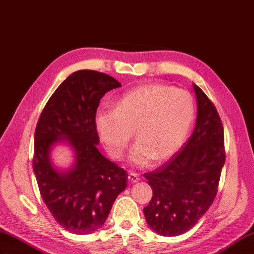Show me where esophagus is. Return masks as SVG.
<instances>
[{
    "mask_svg": "<svg viewBox=\"0 0 254 254\" xmlns=\"http://www.w3.org/2000/svg\"><path fill=\"white\" fill-rule=\"evenodd\" d=\"M140 178H139V176H138V174H134V173H130L128 175V180L129 182H130L131 184H134V183H137L138 180H139Z\"/></svg>",
    "mask_w": 254,
    "mask_h": 254,
    "instance_id": "1",
    "label": "esophagus"
}]
</instances>
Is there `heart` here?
<instances>
[{
    "label": "heart",
    "instance_id": "b5f03b06",
    "mask_svg": "<svg viewBox=\"0 0 254 254\" xmlns=\"http://www.w3.org/2000/svg\"><path fill=\"white\" fill-rule=\"evenodd\" d=\"M194 101L185 90L149 84L123 94L114 110H99L95 128L113 159H121L131 131L133 146L129 160L146 166L171 157L185 142L194 120Z\"/></svg>",
    "mask_w": 254,
    "mask_h": 254
}]
</instances>
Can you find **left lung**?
<instances>
[{"instance_id": "obj_1", "label": "left lung", "mask_w": 254, "mask_h": 254, "mask_svg": "<svg viewBox=\"0 0 254 254\" xmlns=\"http://www.w3.org/2000/svg\"><path fill=\"white\" fill-rule=\"evenodd\" d=\"M196 99L194 130L164 165L144 174L153 195L143 208L145 221L166 237L185 234L213 203L225 164L224 129L215 106L192 84Z\"/></svg>"}]
</instances>
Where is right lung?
I'll use <instances>...</instances> for the list:
<instances>
[{
    "instance_id": "1",
    "label": "right lung",
    "mask_w": 254,
    "mask_h": 254,
    "mask_svg": "<svg viewBox=\"0 0 254 254\" xmlns=\"http://www.w3.org/2000/svg\"><path fill=\"white\" fill-rule=\"evenodd\" d=\"M122 84L95 70L72 72L50 98L35 131L33 172L42 200L61 226L76 235L103 226L128 174L97 148L95 114L100 100ZM67 144L74 162L60 170L50 159L56 144Z\"/></svg>"
}]
</instances>
